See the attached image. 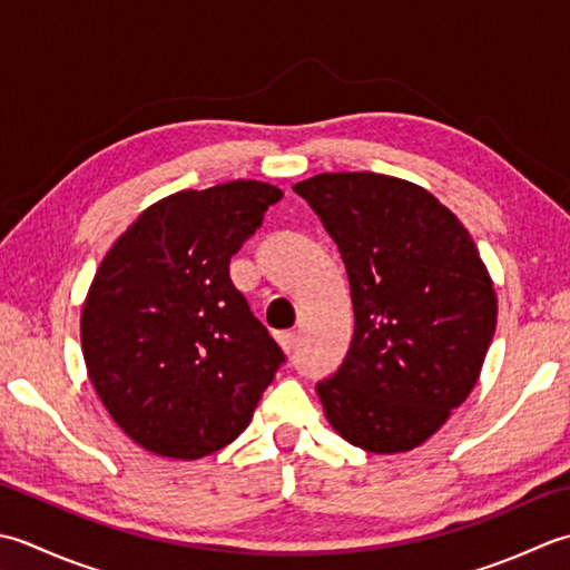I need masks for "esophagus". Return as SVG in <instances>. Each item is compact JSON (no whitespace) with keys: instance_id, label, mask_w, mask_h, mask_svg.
Returning <instances> with one entry per match:
<instances>
[{"instance_id":"1","label":"esophagus","mask_w":570,"mask_h":570,"mask_svg":"<svg viewBox=\"0 0 570 570\" xmlns=\"http://www.w3.org/2000/svg\"><path fill=\"white\" fill-rule=\"evenodd\" d=\"M277 342H281V346H283L285 352H295V346H297V332H295V330L277 332Z\"/></svg>"}]
</instances>
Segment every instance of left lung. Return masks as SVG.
<instances>
[{
    "label": "left lung",
    "mask_w": 570,
    "mask_h": 570,
    "mask_svg": "<svg viewBox=\"0 0 570 570\" xmlns=\"http://www.w3.org/2000/svg\"><path fill=\"white\" fill-rule=\"evenodd\" d=\"M295 194L340 246L354 340L317 383L330 423L389 455L425 443L470 396L497 327L480 250L431 191L374 171H334Z\"/></svg>",
    "instance_id": "1"
}]
</instances>
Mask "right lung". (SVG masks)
Listing matches in <instances>:
<instances>
[{
	"instance_id": "right-lung-1",
	"label": "right lung",
	"mask_w": 570,
	"mask_h": 570,
	"mask_svg": "<svg viewBox=\"0 0 570 570\" xmlns=\"http://www.w3.org/2000/svg\"><path fill=\"white\" fill-rule=\"evenodd\" d=\"M283 191H177L115 240L80 315L88 376L137 445L199 460L246 431L285 354L230 281V258Z\"/></svg>"
}]
</instances>
